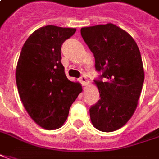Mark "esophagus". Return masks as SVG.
Wrapping results in <instances>:
<instances>
[{"instance_id": "34e87169", "label": "esophagus", "mask_w": 159, "mask_h": 159, "mask_svg": "<svg viewBox=\"0 0 159 159\" xmlns=\"http://www.w3.org/2000/svg\"><path fill=\"white\" fill-rule=\"evenodd\" d=\"M79 81L81 82V84H83V85H86V84H87V82H88V79H87V77H86L85 75H83V76H81L79 78Z\"/></svg>"}]
</instances>
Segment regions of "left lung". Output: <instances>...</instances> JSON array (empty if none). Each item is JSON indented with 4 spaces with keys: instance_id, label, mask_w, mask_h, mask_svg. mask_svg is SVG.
Segmentation results:
<instances>
[{
    "instance_id": "1",
    "label": "left lung",
    "mask_w": 159,
    "mask_h": 159,
    "mask_svg": "<svg viewBox=\"0 0 159 159\" xmlns=\"http://www.w3.org/2000/svg\"><path fill=\"white\" fill-rule=\"evenodd\" d=\"M102 72L94 80L100 99L90 107L92 125L101 131L120 129L129 120L142 91L144 72L139 48L126 31L112 23L81 29Z\"/></svg>"
}]
</instances>
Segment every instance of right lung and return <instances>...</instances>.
<instances>
[{"instance_id":"obj_1","label":"right lung","mask_w":159,"mask_h":159,"mask_svg":"<svg viewBox=\"0 0 159 159\" xmlns=\"http://www.w3.org/2000/svg\"><path fill=\"white\" fill-rule=\"evenodd\" d=\"M75 29L48 25L30 34L16 66L20 100L33 120L46 129L60 128L82 86L67 78L61 64L62 43Z\"/></svg>"}]
</instances>
